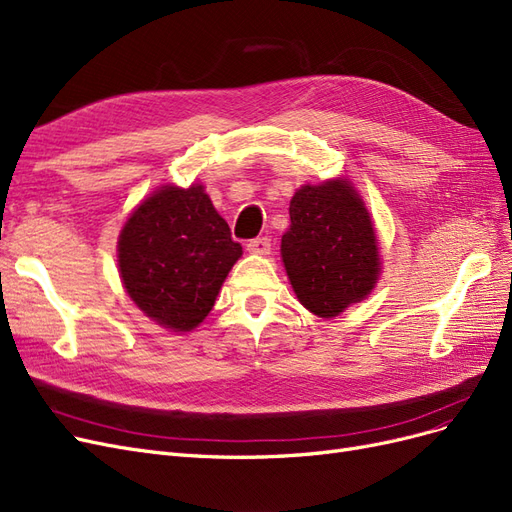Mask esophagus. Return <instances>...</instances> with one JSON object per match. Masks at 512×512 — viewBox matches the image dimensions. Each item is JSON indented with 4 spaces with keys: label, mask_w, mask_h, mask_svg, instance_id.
Returning a JSON list of instances; mask_svg holds the SVG:
<instances>
[{
    "label": "esophagus",
    "mask_w": 512,
    "mask_h": 512,
    "mask_svg": "<svg viewBox=\"0 0 512 512\" xmlns=\"http://www.w3.org/2000/svg\"><path fill=\"white\" fill-rule=\"evenodd\" d=\"M246 251L253 253V255H270V251H272V242H270V238H268V236H263V238H253V240L246 242Z\"/></svg>",
    "instance_id": "esophagus-1"
}]
</instances>
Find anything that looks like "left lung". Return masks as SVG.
Returning <instances> with one entry per match:
<instances>
[{
	"mask_svg": "<svg viewBox=\"0 0 512 512\" xmlns=\"http://www.w3.org/2000/svg\"><path fill=\"white\" fill-rule=\"evenodd\" d=\"M280 253L298 300L319 317H336L376 283L378 249L370 214L346 180L295 191Z\"/></svg>",
	"mask_w": 512,
	"mask_h": 512,
	"instance_id": "8db88e82",
	"label": "left lung"
}]
</instances>
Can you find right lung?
I'll return each instance as SVG.
<instances>
[{"label": "right lung", "instance_id": "right-lung-1", "mask_svg": "<svg viewBox=\"0 0 512 512\" xmlns=\"http://www.w3.org/2000/svg\"><path fill=\"white\" fill-rule=\"evenodd\" d=\"M240 255V242L202 185L159 189L131 214L119 238L129 298L174 332L204 321Z\"/></svg>", "mask_w": 512, "mask_h": 512}]
</instances>
